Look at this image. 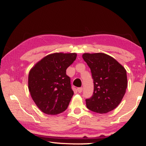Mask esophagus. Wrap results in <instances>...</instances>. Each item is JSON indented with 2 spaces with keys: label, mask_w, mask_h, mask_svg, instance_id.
Listing matches in <instances>:
<instances>
[{
  "label": "esophagus",
  "mask_w": 146,
  "mask_h": 146,
  "mask_svg": "<svg viewBox=\"0 0 146 146\" xmlns=\"http://www.w3.org/2000/svg\"><path fill=\"white\" fill-rule=\"evenodd\" d=\"M82 90H83L82 87H80V88H78V93H81L82 92Z\"/></svg>",
  "instance_id": "obj_1"
}]
</instances>
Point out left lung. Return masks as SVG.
<instances>
[{
    "mask_svg": "<svg viewBox=\"0 0 146 146\" xmlns=\"http://www.w3.org/2000/svg\"><path fill=\"white\" fill-rule=\"evenodd\" d=\"M82 58L90 68L94 84L93 95L86 100V107L100 114L114 110L121 102L128 86L124 67L103 53H86Z\"/></svg>",
    "mask_w": 146,
    "mask_h": 146,
    "instance_id": "obj_1",
    "label": "left lung"
}]
</instances>
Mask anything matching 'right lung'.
I'll use <instances>...</instances> for the list:
<instances>
[{
  "label": "right lung",
  "mask_w": 146,
  "mask_h": 146,
  "mask_svg": "<svg viewBox=\"0 0 146 146\" xmlns=\"http://www.w3.org/2000/svg\"><path fill=\"white\" fill-rule=\"evenodd\" d=\"M76 57L75 53H51L30 70V95L38 108L46 115H58L67 108L73 91L66 70Z\"/></svg>",
  "instance_id": "right-lung-1"
}]
</instances>
